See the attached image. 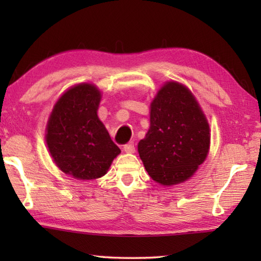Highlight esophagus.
Segmentation results:
<instances>
[{
    "mask_svg": "<svg viewBox=\"0 0 261 261\" xmlns=\"http://www.w3.org/2000/svg\"><path fill=\"white\" fill-rule=\"evenodd\" d=\"M123 151H124L125 153H135V151H136L135 144L134 143L125 144L124 146H123Z\"/></svg>",
    "mask_w": 261,
    "mask_h": 261,
    "instance_id": "obj_1",
    "label": "esophagus"
}]
</instances>
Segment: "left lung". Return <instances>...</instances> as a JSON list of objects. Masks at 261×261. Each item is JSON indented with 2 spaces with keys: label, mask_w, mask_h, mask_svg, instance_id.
Returning a JSON list of instances; mask_svg holds the SVG:
<instances>
[{
  "label": "left lung",
  "mask_w": 261,
  "mask_h": 261,
  "mask_svg": "<svg viewBox=\"0 0 261 261\" xmlns=\"http://www.w3.org/2000/svg\"><path fill=\"white\" fill-rule=\"evenodd\" d=\"M210 148V126L188 87L169 82L151 105V126L138 144L148 175L162 185H173L194 174Z\"/></svg>",
  "instance_id": "left-lung-1"
}]
</instances>
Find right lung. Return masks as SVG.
<instances>
[{
  "instance_id": "right-lung-1",
  "label": "right lung",
  "mask_w": 261,
  "mask_h": 261,
  "mask_svg": "<svg viewBox=\"0 0 261 261\" xmlns=\"http://www.w3.org/2000/svg\"><path fill=\"white\" fill-rule=\"evenodd\" d=\"M100 99L94 85L79 84L61 96L48 121L50 155L63 173L74 178L101 177L121 153L96 114Z\"/></svg>"
}]
</instances>
